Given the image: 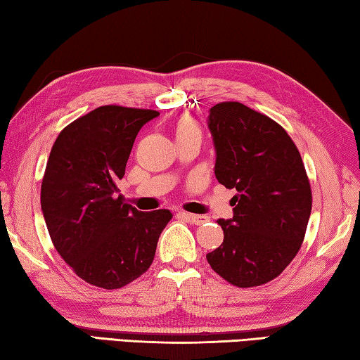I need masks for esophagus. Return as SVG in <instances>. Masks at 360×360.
Masks as SVG:
<instances>
[{
  "label": "esophagus",
  "instance_id": "34e87169",
  "mask_svg": "<svg viewBox=\"0 0 360 360\" xmlns=\"http://www.w3.org/2000/svg\"><path fill=\"white\" fill-rule=\"evenodd\" d=\"M179 216H182V217H186L188 222H192V224H195V225H202V224H205L206 221H208V217L206 216H200V214H191V212H179Z\"/></svg>",
  "mask_w": 360,
  "mask_h": 360
}]
</instances>
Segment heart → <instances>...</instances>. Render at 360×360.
I'll return each instance as SVG.
<instances>
[{"label":"heart","mask_w":360,"mask_h":360,"mask_svg":"<svg viewBox=\"0 0 360 360\" xmlns=\"http://www.w3.org/2000/svg\"><path fill=\"white\" fill-rule=\"evenodd\" d=\"M174 135H176V139L186 138L191 135H200V127L197 124V120L191 117V115H182L174 125Z\"/></svg>","instance_id":"heart-1"}]
</instances>
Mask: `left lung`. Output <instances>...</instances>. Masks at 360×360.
<instances>
[{"instance_id": "8db88e82", "label": "left lung", "mask_w": 360, "mask_h": 360, "mask_svg": "<svg viewBox=\"0 0 360 360\" xmlns=\"http://www.w3.org/2000/svg\"><path fill=\"white\" fill-rule=\"evenodd\" d=\"M208 127L216 179L236 195L233 217L217 221L224 243L206 259L236 288L262 285L295 257L311 214L300 152L281 125L238 101L212 106Z\"/></svg>"}]
</instances>
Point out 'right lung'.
I'll return each mask as SVG.
<instances>
[{"mask_svg": "<svg viewBox=\"0 0 360 360\" xmlns=\"http://www.w3.org/2000/svg\"><path fill=\"white\" fill-rule=\"evenodd\" d=\"M152 109L100 106L60 131L41 184L53 246L76 275L103 289L135 281L154 260L168 210L143 212L117 188L138 131Z\"/></svg>", "mask_w": 360, "mask_h": 360, "instance_id": "add662e5", "label": "right lung"}]
</instances>
